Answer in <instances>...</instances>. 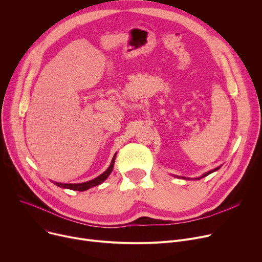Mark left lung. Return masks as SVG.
Instances as JSON below:
<instances>
[{
	"label": "left lung",
	"mask_w": 262,
	"mask_h": 262,
	"mask_svg": "<svg viewBox=\"0 0 262 262\" xmlns=\"http://www.w3.org/2000/svg\"><path fill=\"white\" fill-rule=\"evenodd\" d=\"M219 168H220V166H218V167H216V168H214V169H212V170H208V171H206V172L202 173V175H201L200 177H196V178H187V177H179V176H176V175H173V176H175V177H178V178H181V179H184V180H191V179H194V180H199V179H201V178H203V177H206L207 175H210V173H212V172H214V171L218 170Z\"/></svg>",
	"instance_id": "8db88e82"
}]
</instances>
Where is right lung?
Instances as JSON below:
<instances>
[{
	"mask_svg": "<svg viewBox=\"0 0 262 262\" xmlns=\"http://www.w3.org/2000/svg\"><path fill=\"white\" fill-rule=\"evenodd\" d=\"M116 155L117 152L114 155L113 159H112V162L108 166V168L102 172L100 176L96 177L95 179L93 180H90V181H86V182H82V183H60V182H55L56 185H58L59 187H62V188H68V189H73V190H79V191H83V190H86L89 189L91 187H94V186H97L101 183H103L104 181H105L108 176L111 175V172L113 171V168H114V164H115V159H116Z\"/></svg>",
	"mask_w": 262,
	"mask_h": 262,
	"instance_id": "1",
	"label": "right lung"
}]
</instances>
